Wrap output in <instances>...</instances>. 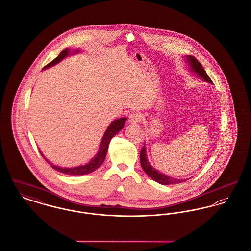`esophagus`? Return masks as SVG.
I'll return each instance as SVG.
<instances>
[{"label":"esophagus","mask_w":251,"mask_h":251,"mask_svg":"<svg viewBox=\"0 0 251 251\" xmlns=\"http://www.w3.org/2000/svg\"><path fill=\"white\" fill-rule=\"evenodd\" d=\"M142 121V115L139 112H132L128 116V122L130 124H138Z\"/></svg>","instance_id":"obj_1"}]
</instances>
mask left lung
<instances>
[{
  "label": "left lung",
  "instance_id": "8db88e82",
  "mask_svg": "<svg viewBox=\"0 0 251 251\" xmlns=\"http://www.w3.org/2000/svg\"><path fill=\"white\" fill-rule=\"evenodd\" d=\"M186 62L188 63V65L190 67L191 72H193L194 74H196L198 75V77L204 80L205 82L211 83L212 84V81L209 77V75H207V73L205 72V70L203 69V67L201 66V64L199 63L197 58H195L192 55H186ZM140 160H141V165L142 168L144 169V171L156 182H158L161 185H169L176 184V183H181L184 182L188 178L186 179H178V178H175L169 176L164 175L163 173H160L157 169H155L150 162L147 159V154H146V147L145 145L143 146L142 150H141V155H140Z\"/></svg>",
  "mask_w": 251,
  "mask_h": 251
}]
</instances>
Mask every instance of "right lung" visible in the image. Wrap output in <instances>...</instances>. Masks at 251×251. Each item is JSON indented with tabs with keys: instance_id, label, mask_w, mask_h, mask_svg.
<instances>
[{
	"instance_id": "add662e5",
	"label": "right lung",
	"mask_w": 251,
	"mask_h": 251,
	"mask_svg": "<svg viewBox=\"0 0 251 251\" xmlns=\"http://www.w3.org/2000/svg\"><path fill=\"white\" fill-rule=\"evenodd\" d=\"M81 52L80 49H70L66 48L64 49L61 53L58 54V56H56L53 61H51L49 64H47L43 69H48L51 67L54 66L55 64L59 63L61 60H63L68 55H73L75 53H78ZM126 121V118H120V119L114 120L110 123V125L108 126V127L106 128V132L102 138L101 144L99 146V149L96 153V155L93 157L87 164L85 165H80L76 167H60L57 166L55 164H53L51 161H49L47 158L44 157V155L40 151V155L43 157V158L53 167L54 170L60 172L62 174H66L70 176H80V175H87L90 174L92 172L95 171L97 168H99L103 162L105 161L106 158V153H107V149H108V145L111 141V139L118 134V132L121 131L125 126V123Z\"/></svg>"
}]
</instances>
